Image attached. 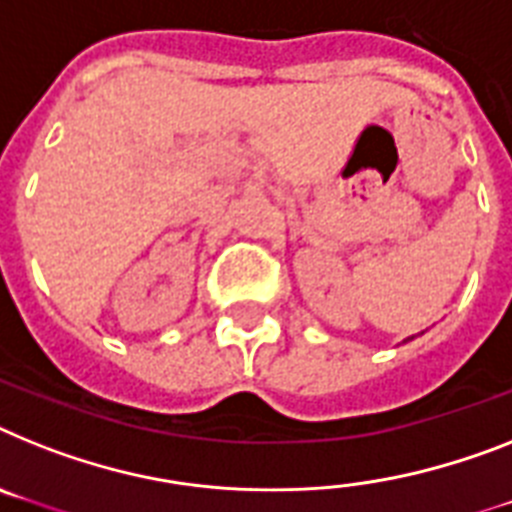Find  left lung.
Masks as SVG:
<instances>
[{"label": "left lung", "mask_w": 512, "mask_h": 512, "mask_svg": "<svg viewBox=\"0 0 512 512\" xmlns=\"http://www.w3.org/2000/svg\"><path fill=\"white\" fill-rule=\"evenodd\" d=\"M411 338H414V336H411ZM406 341H409V338H406Z\"/></svg>", "instance_id": "8db88e82"}]
</instances>
